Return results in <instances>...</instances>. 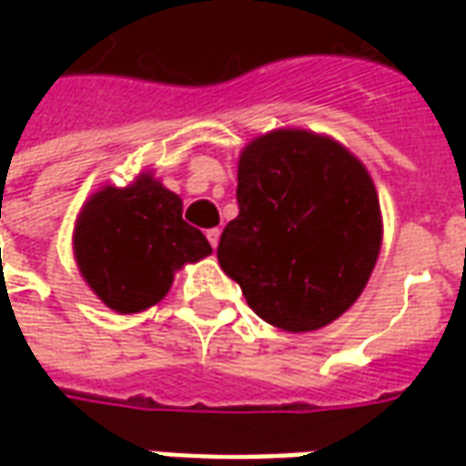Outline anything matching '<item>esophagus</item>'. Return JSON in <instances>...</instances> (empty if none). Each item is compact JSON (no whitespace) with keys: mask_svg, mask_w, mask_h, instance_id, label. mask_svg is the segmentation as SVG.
<instances>
[{"mask_svg":"<svg viewBox=\"0 0 466 466\" xmlns=\"http://www.w3.org/2000/svg\"><path fill=\"white\" fill-rule=\"evenodd\" d=\"M219 234H222V229H219V227L207 229V239H209V244H212V247H217V244H219Z\"/></svg>","mask_w":466,"mask_h":466,"instance_id":"obj_1","label":"esophagus"}]
</instances>
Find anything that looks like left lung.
<instances>
[{
    "mask_svg": "<svg viewBox=\"0 0 466 466\" xmlns=\"http://www.w3.org/2000/svg\"><path fill=\"white\" fill-rule=\"evenodd\" d=\"M237 202L217 259L254 314L299 334L357 302L380 257L381 209L344 144L297 127L254 137L237 164Z\"/></svg>",
    "mask_w": 466,
    "mask_h": 466,
    "instance_id": "8db88e82",
    "label": "left lung"
}]
</instances>
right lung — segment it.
<instances>
[{"label": "right lung", "instance_id": "obj_1", "mask_svg": "<svg viewBox=\"0 0 466 466\" xmlns=\"http://www.w3.org/2000/svg\"><path fill=\"white\" fill-rule=\"evenodd\" d=\"M72 249L86 287L116 314L162 302L184 264L212 254L207 237L182 219L179 194L152 172L92 194L76 217Z\"/></svg>", "mask_w": 466, "mask_h": 466}]
</instances>
